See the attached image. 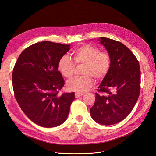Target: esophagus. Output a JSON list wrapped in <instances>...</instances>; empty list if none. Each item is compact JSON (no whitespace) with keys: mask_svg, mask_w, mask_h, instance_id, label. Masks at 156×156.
Wrapping results in <instances>:
<instances>
[{"mask_svg":"<svg viewBox=\"0 0 156 156\" xmlns=\"http://www.w3.org/2000/svg\"><path fill=\"white\" fill-rule=\"evenodd\" d=\"M75 98H79V96H83V93H79V92H76L75 93Z\"/></svg>","mask_w":156,"mask_h":156,"instance_id":"esophagus-1","label":"esophagus"}]
</instances>
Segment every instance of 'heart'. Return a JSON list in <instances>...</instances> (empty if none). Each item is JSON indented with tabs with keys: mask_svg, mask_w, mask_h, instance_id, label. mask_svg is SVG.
Here are the masks:
<instances>
[{
	"mask_svg": "<svg viewBox=\"0 0 156 156\" xmlns=\"http://www.w3.org/2000/svg\"><path fill=\"white\" fill-rule=\"evenodd\" d=\"M72 54L75 64H84L82 69L83 75L73 77L67 81L66 85L69 90L85 92L92 85V77L100 81L110 69L109 55L105 52H100L98 47L84 45L75 49ZM58 68L64 77L70 78L74 72L75 64L68 56L63 55L58 61Z\"/></svg>",
	"mask_w": 156,
	"mask_h": 156,
	"instance_id": "1",
	"label": "heart"
}]
</instances>
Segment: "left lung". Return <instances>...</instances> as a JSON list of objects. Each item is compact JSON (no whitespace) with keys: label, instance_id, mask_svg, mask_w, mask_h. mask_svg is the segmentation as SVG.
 <instances>
[{"label":"left lung","instance_id":"1","mask_svg":"<svg viewBox=\"0 0 156 156\" xmlns=\"http://www.w3.org/2000/svg\"><path fill=\"white\" fill-rule=\"evenodd\" d=\"M111 58V67L96 93L90 109L97 123L110 126L127 116L137 101L140 88V71L137 59L121 42L107 37L98 40Z\"/></svg>","mask_w":156,"mask_h":156}]
</instances>
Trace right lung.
I'll return each instance as SVG.
<instances>
[{"label":"right lung","instance_id":"obj_1","mask_svg":"<svg viewBox=\"0 0 156 156\" xmlns=\"http://www.w3.org/2000/svg\"><path fill=\"white\" fill-rule=\"evenodd\" d=\"M69 49L70 45L38 42L22 52L13 68L16 101L27 116L41 127L58 126L68 116L75 93L58 94L64 84L58 63Z\"/></svg>","mask_w":156,"mask_h":156}]
</instances>
